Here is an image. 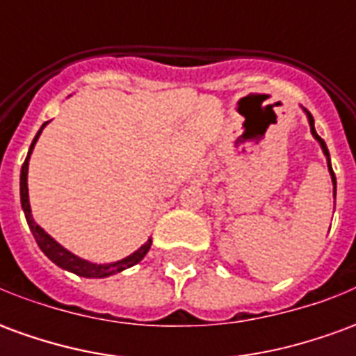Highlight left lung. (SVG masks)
<instances>
[{
	"label": "left lung",
	"mask_w": 356,
	"mask_h": 356,
	"mask_svg": "<svg viewBox=\"0 0 356 356\" xmlns=\"http://www.w3.org/2000/svg\"><path fill=\"white\" fill-rule=\"evenodd\" d=\"M305 110V108H303ZM307 114V120H309V127H311V133H313V137L316 139V143L321 145L322 152H324V156H326V163H328V171H330V177H332V185H334V198H336V175H334V170H332V162H330V152H328V147H326V143L318 137V133L314 131V120L313 116H311V112L309 110H305Z\"/></svg>",
	"instance_id": "1"
}]
</instances>
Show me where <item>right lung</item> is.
Wrapping results in <instances>:
<instances>
[{
	"label": "right lung",
	"mask_w": 356,
	"mask_h": 356,
	"mask_svg": "<svg viewBox=\"0 0 356 356\" xmlns=\"http://www.w3.org/2000/svg\"><path fill=\"white\" fill-rule=\"evenodd\" d=\"M47 124H49V122H45V124L42 125V129L38 131V135H35L34 140H32L26 160H24L22 170H20V206H22V211H24V217H26L28 227H30V231L34 234V238L35 242H38L40 250H42L43 254L47 255L57 267L65 268V270L74 273V275L83 276V278H106V276L116 275V273H122L125 268L137 265V263L148 254V250L152 246V238H148L137 252H133L131 255H127V257L120 259V261L91 263L88 261V259H81V257H78L76 254H72V252L66 250L65 246H60L57 240L53 238L51 234H47V232L43 231L42 227L34 221V217H32V208H30V196H28V163H30V156H32V150H34L35 143H38V139H40V135H42L43 131V127Z\"/></svg>",
	"instance_id": "add662e5"
}]
</instances>
